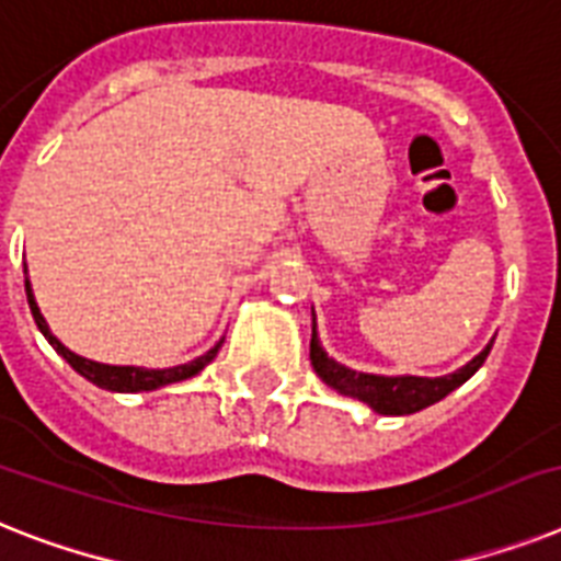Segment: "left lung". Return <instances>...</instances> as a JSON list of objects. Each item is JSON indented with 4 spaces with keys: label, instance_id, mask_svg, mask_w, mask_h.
Masks as SVG:
<instances>
[{
    "label": "left lung",
    "instance_id": "left-lung-1",
    "mask_svg": "<svg viewBox=\"0 0 561 561\" xmlns=\"http://www.w3.org/2000/svg\"><path fill=\"white\" fill-rule=\"evenodd\" d=\"M490 348H493V343L486 345L481 354H476L467 366H461L458 371L444 377L366 375V371H354V368L336 363L334 357H328L325 348L320 345V336H317V322H313L311 366L313 371L322 377V383L331 386V389L340 391V394H345V398L363 400V403H368L377 414H412L432 407V403H438V400H444L449 391H455L461 383H467L478 368L484 366Z\"/></svg>",
    "mask_w": 561,
    "mask_h": 561
}]
</instances>
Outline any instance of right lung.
I'll use <instances>...</instances> for the list:
<instances>
[{
	"label": "right lung",
	"mask_w": 561,
	"mask_h": 561,
	"mask_svg": "<svg viewBox=\"0 0 561 561\" xmlns=\"http://www.w3.org/2000/svg\"><path fill=\"white\" fill-rule=\"evenodd\" d=\"M25 273H28V267H25ZM25 294H28V305H31V313H34L36 328H39L45 340L54 345V352L66 359L68 366L75 368L77 375H83L85 380H91V383L100 386V389H108V391H152V389H161V386L181 383V380H186V377L198 375V371L207 366L209 359L216 357L218 348H221V343H216L207 354H202V357L193 359V363H184V366H172V368L106 366V363H94V359H85V357H80V354L71 352V348H66V345L59 343L57 336L51 334V328H48L45 317L39 313V305H36L34 290H31L28 279H25Z\"/></svg>",
	"instance_id": "add662e5"
}]
</instances>
